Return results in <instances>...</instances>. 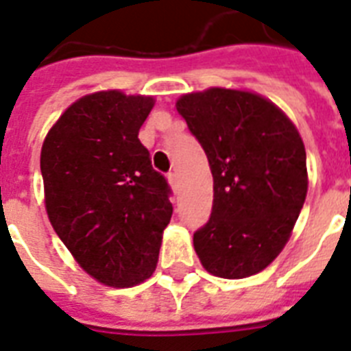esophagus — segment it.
<instances>
[{
    "mask_svg": "<svg viewBox=\"0 0 351 351\" xmlns=\"http://www.w3.org/2000/svg\"><path fill=\"white\" fill-rule=\"evenodd\" d=\"M167 180H169V184L173 189H178L180 182H178V175H176V171H169V173H167Z\"/></svg>",
    "mask_w": 351,
    "mask_h": 351,
    "instance_id": "34e87169",
    "label": "esophagus"
}]
</instances>
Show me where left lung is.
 <instances>
[{
  "label": "left lung",
  "instance_id": "left-lung-1",
  "mask_svg": "<svg viewBox=\"0 0 351 351\" xmlns=\"http://www.w3.org/2000/svg\"><path fill=\"white\" fill-rule=\"evenodd\" d=\"M176 111L202 145L213 175V209L193 234L202 266L244 278L271 264L288 242L308 193L297 127L261 95L211 87L184 95Z\"/></svg>",
  "mask_w": 351,
  "mask_h": 351
}]
</instances>
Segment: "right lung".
<instances>
[{
	"label": "right lung",
	"instance_id": "add662e5",
	"mask_svg": "<svg viewBox=\"0 0 351 351\" xmlns=\"http://www.w3.org/2000/svg\"><path fill=\"white\" fill-rule=\"evenodd\" d=\"M151 96L100 90L74 101L41 147L49 220L98 282L131 288L153 275L173 215L171 187L138 131Z\"/></svg>",
	"mask_w": 351,
	"mask_h": 351
}]
</instances>
